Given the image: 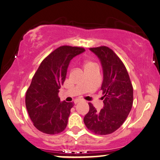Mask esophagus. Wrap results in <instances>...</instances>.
Wrapping results in <instances>:
<instances>
[{
	"instance_id": "esophagus-1",
	"label": "esophagus",
	"mask_w": 160,
	"mask_h": 160,
	"mask_svg": "<svg viewBox=\"0 0 160 160\" xmlns=\"http://www.w3.org/2000/svg\"><path fill=\"white\" fill-rule=\"evenodd\" d=\"M82 100H81V99H77V100H74V103H75V104H78V102H82Z\"/></svg>"
}]
</instances>
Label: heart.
Returning a JSON list of instances; mask_svg holds the SVG:
<instances>
[{
    "instance_id": "b5f03b06",
    "label": "heart",
    "mask_w": 160,
    "mask_h": 160,
    "mask_svg": "<svg viewBox=\"0 0 160 160\" xmlns=\"http://www.w3.org/2000/svg\"><path fill=\"white\" fill-rule=\"evenodd\" d=\"M96 66V65H95L94 62L88 61V62H86V63H85V69H87V68H92V67H94V66Z\"/></svg>"
}]
</instances>
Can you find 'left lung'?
<instances>
[{
  "label": "left lung",
  "instance_id": "left-lung-1",
  "mask_svg": "<svg viewBox=\"0 0 160 160\" xmlns=\"http://www.w3.org/2000/svg\"><path fill=\"white\" fill-rule=\"evenodd\" d=\"M100 60L103 74L101 90L104 94L103 108L100 112L92 103L84 117L86 126L100 135L112 134L126 120L133 105V87L124 64L107 46L91 48Z\"/></svg>",
  "mask_w": 160,
  "mask_h": 160
}]
</instances>
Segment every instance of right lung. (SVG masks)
Returning <instances> with one entry per match:
<instances>
[{
	"label": "right lung",
	"mask_w": 160,
	"mask_h": 160,
	"mask_svg": "<svg viewBox=\"0 0 160 160\" xmlns=\"http://www.w3.org/2000/svg\"><path fill=\"white\" fill-rule=\"evenodd\" d=\"M85 52L83 48L62 46L46 57L38 68L26 94V106L37 129L48 134L66 128L74 102L58 98L70 61Z\"/></svg>",
	"instance_id": "add662e5"
}]
</instances>
